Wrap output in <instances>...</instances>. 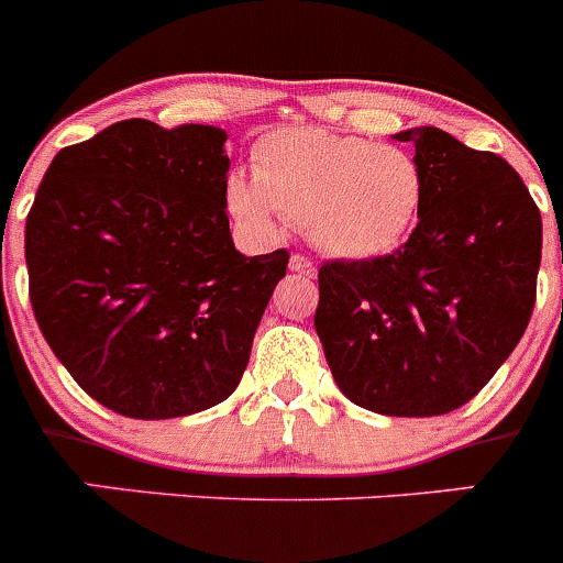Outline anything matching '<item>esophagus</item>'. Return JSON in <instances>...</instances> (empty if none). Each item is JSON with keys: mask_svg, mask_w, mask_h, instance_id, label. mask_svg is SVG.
Returning a JSON list of instances; mask_svg holds the SVG:
<instances>
[{"mask_svg": "<svg viewBox=\"0 0 563 563\" xmlns=\"http://www.w3.org/2000/svg\"><path fill=\"white\" fill-rule=\"evenodd\" d=\"M290 271L301 273V276H316V262H312V258H307V256H301V253H292Z\"/></svg>", "mask_w": 563, "mask_h": 563, "instance_id": "1", "label": "esophagus"}]
</instances>
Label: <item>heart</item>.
<instances>
[{
	"instance_id": "heart-1",
	"label": "heart",
	"mask_w": 563,
	"mask_h": 563,
	"mask_svg": "<svg viewBox=\"0 0 563 563\" xmlns=\"http://www.w3.org/2000/svg\"><path fill=\"white\" fill-rule=\"evenodd\" d=\"M426 183L409 148L357 134L287 129L253 154V177H231L228 208L262 231L296 222L312 245L346 262L386 256L420 220Z\"/></svg>"
}]
</instances>
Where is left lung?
<instances>
[{
	"instance_id": "1",
	"label": "left lung",
	"mask_w": 563,
	"mask_h": 563,
	"mask_svg": "<svg viewBox=\"0 0 563 563\" xmlns=\"http://www.w3.org/2000/svg\"><path fill=\"white\" fill-rule=\"evenodd\" d=\"M426 197L397 251L318 271L316 332L361 409L437 417L485 389L525 335L541 213L507 161L434 126L409 129Z\"/></svg>"
}]
</instances>
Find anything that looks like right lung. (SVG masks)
Returning a JSON list of instances; mask_svg holds the SVG:
<instances>
[{
    "mask_svg": "<svg viewBox=\"0 0 563 563\" xmlns=\"http://www.w3.org/2000/svg\"><path fill=\"white\" fill-rule=\"evenodd\" d=\"M228 134L118 121L53 157L24 225L30 305L73 380L107 409L168 420L242 380L285 247L242 256Z\"/></svg>",
    "mask_w": 563,
    "mask_h": 563,
    "instance_id": "right-lung-1",
    "label": "right lung"
}]
</instances>
